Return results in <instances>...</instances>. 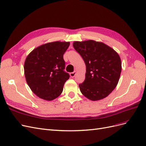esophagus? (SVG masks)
Segmentation results:
<instances>
[{
	"instance_id": "esophagus-1",
	"label": "esophagus",
	"mask_w": 146,
	"mask_h": 146,
	"mask_svg": "<svg viewBox=\"0 0 146 146\" xmlns=\"http://www.w3.org/2000/svg\"><path fill=\"white\" fill-rule=\"evenodd\" d=\"M76 71H74L70 73V76L72 78L76 76Z\"/></svg>"
}]
</instances>
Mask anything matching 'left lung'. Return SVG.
I'll return each mask as SVG.
<instances>
[{"instance_id":"obj_1","label":"left lung","mask_w":146,"mask_h":146,"mask_svg":"<svg viewBox=\"0 0 146 146\" xmlns=\"http://www.w3.org/2000/svg\"><path fill=\"white\" fill-rule=\"evenodd\" d=\"M73 47L85 61V80L79 84L83 95L91 100L107 97L116 88L121 72L117 53L103 42L76 41Z\"/></svg>"}]
</instances>
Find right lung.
<instances>
[{
    "label": "right lung",
    "instance_id": "add662e5",
    "mask_svg": "<svg viewBox=\"0 0 146 146\" xmlns=\"http://www.w3.org/2000/svg\"><path fill=\"white\" fill-rule=\"evenodd\" d=\"M69 42L45 44L34 49L24 63V74L28 85L39 98L52 100L61 94L69 74L64 71L63 55Z\"/></svg>",
    "mask_w": 146,
    "mask_h": 146
}]
</instances>
